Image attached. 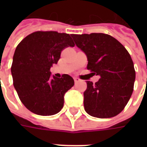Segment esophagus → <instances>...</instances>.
I'll return each instance as SVG.
<instances>
[{"instance_id":"esophagus-1","label":"esophagus","mask_w":147,"mask_h":147,"mask_svg":"<svg viewBox=\"0 0 147 147\" xmlns=\"http://www.w3.org/2000/svg\"><path fill=\"white\" fill-rule=\"evenodd\" d=\"M74 80H75V82L76 83H77V82H80V78H77V77H75V78H74Z\"/></svg>"}]
</instances>
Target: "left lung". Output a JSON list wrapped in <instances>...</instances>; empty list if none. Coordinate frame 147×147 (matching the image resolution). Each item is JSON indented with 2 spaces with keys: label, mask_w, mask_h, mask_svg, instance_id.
I'll return each mask as SVG.
<instances>
[{
  "label": "left lung",
  "mask_w": 147,
  "mask_h": 147,
  "mask_svg": "<svg viewBox=\"0 0 147 147\" xmlns=\"http://www.w3.org/2000/svg\"><path fill=\"white\" fill-rule=\"evenodd\" d=\"M76 47L87 56V69L100 76L93 84L87 81L84 107L88 114L98 118H110L120 114L134 91V62L125 47L105 33L71 34Z\"/></svg>",
  "instance_id": "1"
}]
</instances>
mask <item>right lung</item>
Instances as JSON below:
<instances>
[{"label": "right lung", "mask_w": 147, "mask_h": 147, "mask_svg": "<svg viewBox=\"0 0 147 147\" xmlns=\"http://www.w3.org/2000/svg\"><path fill=\"white\" fill-rule=\"evenodd\" d=\"M75 43L67 33L38 31L24 38L15 49L11 74L21 102L34 114L50 116L59 113L64 95L74 85L71 76H51L50 68L59 59L61 52Z\"/></svg>", "instance_id": "add662e5"}]
</instances>
